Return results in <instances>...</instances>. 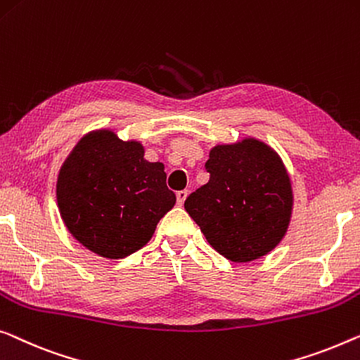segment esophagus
<instances>
[{
	"instance_id": "esophagus-1",
	"label": "esophagus",
	"mask_w": 360,
	"mask_h": 360,
	"mask_svg": "<svg viewBox=\"0 0 360 360\" xmlns=\"http://www.w3.org/2000/svg\"><path fill=\"white\" fill-rule=\"evenodd\" d=\"M186 198H188V190H181V191L176 193V202H179L180 206L186 201Z\"/></svg>"
}]
</instances>
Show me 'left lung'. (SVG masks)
<instances>
[{
    "label": "left lung",
    "instance_id": "8db88e82",
    "mask_svg": "<svg viewBox=\"0 0 360 360\" xmlns=\"http://www.w3.org/2000/svg\"><path fill=\"white\" fill-rule=\"evenodd\" d=\"M210 181L186 198L185 210L217 253L250 263L278 247L294 207L292 181L279 154L257 138L216 144Z\"/></svg>",
    "mask_w": 360,
    "mask_h": 360
}]
</instances>
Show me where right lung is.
<instances>
[{
  "instance_id": "obj_1",
  "label": "right lung",
  "mask_w": 360,
  "mask_h": 360,
  "mask_svg": "<svg viewBox=\"0 0 360 360\" xmlns=\"http://www.w3.org/2000/svg\"><path fill=\"white\" fill-rule=\"evenodd\" d=\"M164 164L144 159V146L110 128L86 133L56 179V202L68 232L98 257L120 259L143 248L176 198Z\"/></svg>"
}]
</instances>
